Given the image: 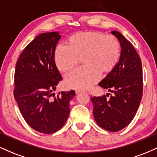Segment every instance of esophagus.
Listing matches in <instances>:
<instances>
[{
    "label": "esophagus",
    "instance_id": "esophagus-1",
    "mask_svg": "<svg viewBox=\"0 0 157 157\" xmlns=\"http://www.w3.org/2000/svg\"><path fill=\"white\" fill-rule=\"evenodd\" d=\"M82 90H80V89H76L75 90V92H76V94H80L81 92H82Z\"/></svg>",
    "mask_w": 157,
    "mask_h": 157
}]
</instances>
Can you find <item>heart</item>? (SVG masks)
<instances>
[{
    "mask_svg": "<svg viewBox=\"0 0 157 157\" xmlns=\"http://www.w3.org/2000/svg\"><path fill=\"white\" fill-rule=\"evenodd\" d=\"M120 57V45L113 35L98 31L80 32L68 38L67 44L58 45L54 60L61 72L71 71L81 59L83 66L68 74L65 82L70 88L86 89L101 75L112 71Z\"/></svg>",
    "mask_w": 157,
    "mask_h": 157,
    "instance_id": "1",
    "label": "heart"
}]
</instances>
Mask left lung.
I'll use <instances>...</instances> for the list:
<instances>
[{
	"label": "left lung",
	"instance_id": "obj_1",
	"mask_svg": "<svg viewBox=\"0 0 157 157\" xmlns=\"http://www.w3.org/2000/svg\"><path fill=\"white\" fill-rule=\"evenodd\" d=\"M111 33L117 37L121 54L117 65L98 85L113 92L91 97L94 117L100 127L111 132L122 130L131 122L137 111L142 97V62L132 44L117 31ZM109 94H110L109 93Z\"/></svg>",
	"mask_w": 157,
	"mask_h": 157
}]
</instances>
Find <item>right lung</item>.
I'll list each match as a JSON object with an SVG mask.
<instances>
[{"label": "right lung", "mask_w": 157, "mask_h": 157, "mask_svg": "<svg viewBox=\"0 0 157 157\" xmlns=\"http://www.w3.org/2000/svg\"><path fill=\"white\" fill-rule=\"evenodd\" d=\"M60 37L57 32L40 34L27 45L16 63L14 97L25 121L42 134H53L64 125L69 102L75 95L74 90L61 91L57 97L52 93L62 80L54 60Z\"/></svg>", "instance_id": "right-lung-1"}]
</instances>
